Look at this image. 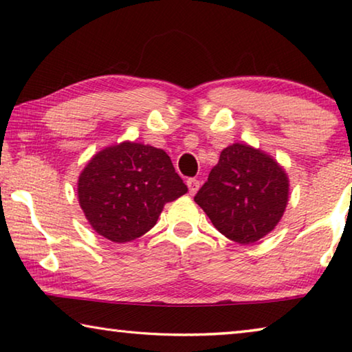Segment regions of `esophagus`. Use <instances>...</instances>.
Returning <instances> with one entry per match:
<instances>
[{
	"instance_id": "obj_1",
	"label": "esophagus",
	"mask_w": 352,
	"mask_h": 352,
	"mask_svg": "<svg viewBox=\"0 0 352 352\" xmlns=\"http://www.w3.org/2000/svg\"><path fill=\"white\" fill-rule=\"evenodd\" d=\"M186 184H188V188H189V194L190 195H194L199 190V188H200V182L195 180V178H189V180L186 182Z\"/></svg>"
}]
</instances>
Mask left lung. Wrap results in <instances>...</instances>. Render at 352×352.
Masks as SVG:
<instances>
[{"mask_svg": "<svg viewBox=\"0 0 352 352\" xmlns=\"http://www.w3.org/2000/svg\"><path fill=\"white\" fill-rule=\"evenodd\" d=\"M194 200L225 237L248 245L272 233L281 220L289 177L272 155L234 142L220 152Z\"/></svg>", "mask_w": 352, "mask_h": 352, "instance_id": "left-lung-1", "label": "left lung"}]
</instances>
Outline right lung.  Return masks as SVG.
Listing matches in <instances>:
<instances>
[{"mask_svg": "<svg viewBox=\"0 0 352 352\" xmlns=\"http://www.w3.org/2000/svg\"><path fill=\"white\" fill-rule=\"evenodd\" d=\"M186 192L169 155L135 141L93 155L77 180V197L88 223L116 243L146 234L164 205Z\"/></svg>", "mask_w": 352, "mask_h": 352, "instance_id": "obj_1", "label": "right lung"}]
</instances>
